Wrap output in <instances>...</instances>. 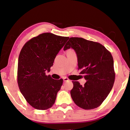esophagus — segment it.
I'll return each instance as SVG.
<instances>
[{
  "label": "esophagus",
  "instance_id": "1",
  "mask_svg": "<svg viewBox=\"0 0 130 130\" xmlns=\"http://www.w3.org/2000/svg\"><path fill=\"white\" fill-rule=\"evenodd\" d=\"M63 81H64V82H67V81H69V79H68V78H66V77L63 78Z\"/></svg>",
  "mask_w": 130,
  "mask_h": 130
}]
</instances>
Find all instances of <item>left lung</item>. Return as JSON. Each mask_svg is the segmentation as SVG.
Segmentation results:
<instances>
[{
    "instance_id": "obj_1",
    "label": "left lung",
    "mask_w": 130,
    "mask_h": 130,
    "mask_svg": "<svg viewBox=\"0 0 130 130\" xmlns=\"http://www.w3.org/2000/svg\"><path fill=\"white\" fill-rule=\"evenodd\" d=\"M72 48L77 54L78 69L87 82L82 86L72 81L71 95L81 108H96L104 102L113 85L115 73L111 53L102 44L81 37H71L63 50Z\"/></svg>"
}]
</instances>
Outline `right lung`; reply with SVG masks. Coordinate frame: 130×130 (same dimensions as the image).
I'll return each mask as SVG.
<instances>
[{
  "label": "right lung",
  "mask_w": 130,
  "mask_h": 130,
  "mask_svg": "<svg viewBox=\"0 0 130 130\" xmlns=\"http://www.w3.org/2000/svg\"><path fill=\"white\" fill-rule=\"evenodd\" d=\"M68 37L43 33L25 44L18 59V83L27 102L37 110H47L55 104L63 79H53L49 72L57 55Z\"/></svg>",
  "instance_id": "right-lung-1"
}]
</instances>
